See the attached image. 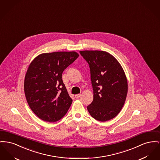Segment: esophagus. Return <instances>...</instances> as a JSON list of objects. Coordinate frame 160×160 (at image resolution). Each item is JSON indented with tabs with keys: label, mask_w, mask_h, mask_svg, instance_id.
I'll return each instance as SVG.
<instances>
[{
	"label": "esophagus",
	"mask_w": 160,
	"mask_h": 160,
	"mask_svg": "<svg viewBox=\"0 0 160 160\" xmlns=\"http://www.w3.org/2000/svg\"><path fill=\"white\" fill-rule=\"evenodd\" d=\"M81 97V94H76L75 95V98H80Z\"/></svg>",
	"instance_id": "34e87169"
}]
</instances>
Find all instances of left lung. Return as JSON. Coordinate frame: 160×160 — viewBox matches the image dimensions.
Returning a JSON list of instances; mask_svg holds the SVG:
<instances>
[{
  "mask_svg": "<svg viewBox=\"0 0 160 160\" xmlns=\"http://www.w3.org/2000/svg\"><path fill=\"white\" fill-rule=\"evenodd\" d=\"M88 63L94 99L87 109L95 120L106 122L122 109L128 94V80L122 66L111 54L103 51H82Z\"/></svg>",
  "mask_w": 160,
  "mask_h": 160,
  "instance_id": "8db88e82",
  "label": "left lung"
}]
</instances>
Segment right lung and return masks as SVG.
<instances>
[{
  "label": "right lung",
  "mask_w": 160,
  "mask_h": 160,
  "mask_svg": "<svg viewBox=\"0 0 160 160\" xmlns=\"http://www.w3.org/2000/svg\"><path fill=\"white\" fill-rule=\"evenodd\" d=\"M79 56L75 51L43 53L29 65L24 81V91L29 106L39 118L56 122L63 118L72 100L62 75Z\"/></svg>",
  "instance_id": "obj_1"
}]
</instances>
